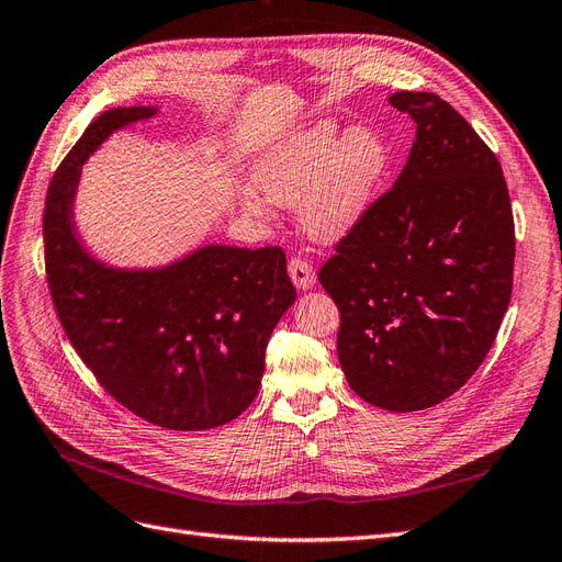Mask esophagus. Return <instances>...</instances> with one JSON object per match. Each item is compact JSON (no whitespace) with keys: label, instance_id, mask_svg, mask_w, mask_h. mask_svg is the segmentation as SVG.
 I'll list each match as a JSON object with an SVG mask.
<instances>
[{"label":"esophagus","instance_id":"esophagus-1","mask_svg":"<svg viewBox=\"0 0 562 562\" xmlns=\"http://www.w3.org/2000/svg\"><path fill=\"white\" fill-rule=\"evenodd\" d=\"M288 274H291V281L300 288V291H307V288H312L316 283L314 265L304 258L288 260Z\"/></svg>","mask_w":562,"mask_h":562}]
</instances>
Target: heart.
<instances>
[{
  "label": "heart",
  "instance_id": "b5f03b06",
  "mask_svg": "<svg viewBox=\"0 0 562 562\" xmlns=\"http://www.w3.org/2000/svg\"><path fill=\"white\" fill-rule=\"evenodd\" d=\"M386 166V149L375 133L356 128L345 138L337 126L321 124L269 147L255 164L252 180L277 206H300V220L318 241L345 236L363 215ZM252 213L265 201L246 196Z\"/></svg>",
  "mask_w": 562,
  "mask_h": 562
}]
</instances>
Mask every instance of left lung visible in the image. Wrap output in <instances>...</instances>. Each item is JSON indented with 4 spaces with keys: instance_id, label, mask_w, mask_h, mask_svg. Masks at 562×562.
Returning a JSON list of instances; mask_svg holds the SVG:
<instances>
[{
    "instance_id": "1",
    "label": "left lung",
    "mask_w": 562,
    "mask_h": 562,
    "mask_svg": "<svg viewBox=\"0 0 562 562\" xmlns=\"http://www.w3.org/2000/svg\"><path fill=\"white\" fill-rule=\"evenodd\" d=\"M417 124L396 182L321 267L339 310L337 359L363 401L424 411L464 386L499 333L516 227L495 157L436 93L389 98Z\"/></svg>"
}]
</instances>
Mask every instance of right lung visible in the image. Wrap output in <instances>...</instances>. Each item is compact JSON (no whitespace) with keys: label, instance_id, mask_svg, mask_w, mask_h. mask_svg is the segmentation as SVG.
<instances>
[{"label":"right lung","instance_id":"add662e5","mask_svg":"<svg viewBox=\"0 0 562 562\" xmlns=\"http://www.w3.org/2000/svg\"><path fill=\"white\" fill-rule=\"evenodd\" d=\"M155 112H103L56 168L42 220L46 281L67 339L116 403L157 427L201 431L252 403L295 288L279 246H206L157 271L108 269L83 252L72 232L79 166L114 128Z\"/></svg>","mask_w":562,"mask_h":562}]
</instances>
